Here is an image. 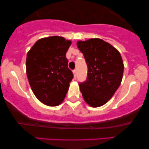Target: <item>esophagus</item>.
<instances>
[{
	"instance_id": "34e87169",
	"label": "esophagus",
	"mask_w": 149,
	"mask_h": 149,
	"mask_svg": "<svg viewBox=\"0 0 149 149\" xmlns=\"http://www.w3.org/2000/svg\"><path fill=\"white\" fill-rule=\"evenodd\" d=\"M76 73H77V71L76 69H74L73 71V76H74V78H76Z\"/></svg>"
}]
</instances>
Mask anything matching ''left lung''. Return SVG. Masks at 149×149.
<instances>
[{"label": "left lung", "mask_w": 149, "mask_h": 149, "mask_svg": "<svg viewBox=\"0 0 149 149\" xmlns=\"http://www.w3.org/2000/svg\"><path fill=\"white\" fill-rule=\"evenodd\" d=\"M88 66V76L79 83L84 100L92 107L105 104L122 81L124 65L118 51L100 38L77 42Z\"/></svg>", "instance_id": "8db88e82"}]
</instances>
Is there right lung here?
I'll return each instance as SVG.
<instances>
[{
  "instance_id": "obj_1",
  "label": "right lung",
  "mask_w": 149,
  "mask_h": 149,
  "mask_svg": "<svg viewBox=\"0 0 149 149\" xmlns=\"http://www.w3.org/2000/svg\"><path fill=\"white\" fill-rule=\"evenodd\" d=\"M71 40L50 36L36 41L27 53L26 75L32 91L39 101L56 107L64 100L73 78L66 54Z\"/></svg>"
}]
</instances>
